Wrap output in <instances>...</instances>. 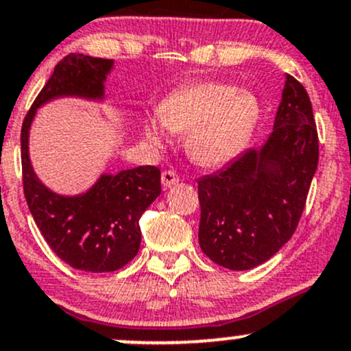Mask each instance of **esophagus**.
Returning <instances> with one entry per match:
<instances>
[{
    "label": "esophagus",
    "instance_id": "esophagus-1",
    "mask_svg": "<svg viewBox=\"0 0 351 351\" xmlns=\"http://www.w3.org/2000/svg\"><path fill=\"white\" fill-rule=\"evenodd\" d=\"M178 182H180V176L176 175L175 171H171V169H165V171L161 173V183H163L165 188L176 185Z\"/></svg>",
    "mask_w": 351,
    "mask_h": 351
}]
</instances>
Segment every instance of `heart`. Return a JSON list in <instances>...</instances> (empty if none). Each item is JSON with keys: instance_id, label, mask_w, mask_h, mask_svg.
<instances>
[{"instance_id": "1", "label": "heart", "mask_w": 351, "mask_h": 351, "mask_svg": "<svg viewBox=\"0 0 351 351\" xmlns=\"http://www.w3.org/2000/svg\"><path fill=\"white\" fill-rule=\"evenodd\" d=\"M259 117V99L252 92L204 80L166 95L158 106V116L145 119L143 132L156 147L169 141V131L186 132L190 160L204 168H220L249 143Z\"/></svg>"}]
</instances>
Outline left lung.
Instances as JSON below:
<instances>
[{"label":"left lung","mask_w":351,"mask_h":351,"mask_svg":"<svg viewBox=\"0 0 351 351\" xmlns=\"http://www.w3.org/2000/svg\"><path fill=\"white\" fill-rule=\"evenodd\" d=\"M318 158L309 95L286 75L267 141L198 180V242L205 256L230 271L271 259L300 223Z\"/></svg>","instance_id":"1"}]
</instances>
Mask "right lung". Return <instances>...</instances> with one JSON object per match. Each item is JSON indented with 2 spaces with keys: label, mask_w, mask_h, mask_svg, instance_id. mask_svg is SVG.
I'll return each instance as SVG.
<instances>
[{
  "label": "right lung",
  "mask_w": 351,
  "mask_h": 351,
  "mask_svg": "<svg viewBox=\"0 0 351 351\" xmlns=\"http://www.w3.org/2000/svg\"><path fill=\"white\" fill-rule=\"evenodd\" d=\"M114 60L70 53L60 60L33 102L21 128V168L27 204L36 227L70 267L112 272L134 259L141 245L139 219L160 197L156 166H138L99 176L87 191L60 195L43 185L29 161V128L36 110L60 97L104 101V82Z\"/></svg>",
  "instance_id": "right-lung-1"
}]
</instances>
